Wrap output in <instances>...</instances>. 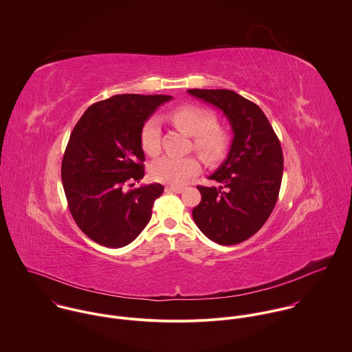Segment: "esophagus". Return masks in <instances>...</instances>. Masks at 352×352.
<instances>
[{
	"label": "esophagus",
	"instance_id": "34e87169",
	"mask_svg": "<svg viewBox=\"0 0 352 352\" xmlns=\"http://www.w3.org/2000/svg\"><path fill=\"white\" fill-rule=\"evenodd\" d=\"M184 190V187H180V186H166L165 187V191L166 192H182Z\"/></svg>",
	"mask_w": 352,
	"mask_h": 352
}]
</instances>
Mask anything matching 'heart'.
I'll list each match as a JSON object with an SVG mask.
<instances>
[{
  "mask_svg": "<svg viewBox=\"0 0 352 352\" xmlns=\"http://www.w3.org/2000/svg\"><path fill=\"white\" fill-rule=\"evenodd\" d=\"M169 118L188 135L194 136V148L209 164L221 161L230 146L227 132L217 125L213 113L198 107H180ZM140 144L146 154L155 155L161 150V122L147 118L140 129ZM199 161L194 155H164L150 165V176L160 183L182 184L199 172Z\"/></svg>",
  "mask_w": 352,
  "mask_h": 352,
  "instance_id": "obj_1",
  "label": "heart"
}]
</instances>
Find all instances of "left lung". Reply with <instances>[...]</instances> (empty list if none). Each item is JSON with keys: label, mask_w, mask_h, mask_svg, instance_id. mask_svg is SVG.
I'll use <instances>...</instances> for the list:
<instances>
[{"label": "left lung", "mask_w": 352, "mask_h": 352, "mask_svg": "<svg viewBox=\"0 0 352 352\" xmlns=\"http://www.w3.org/2000/svg\"><path fill=\"white\" fill-rule=\"evenodd\" d=\"M228 118L234 139L226 161L209 176L219 187L198 186L192 219L210 240L231 245L256 234L272 214L283 179V150L258 105L231 90H187Z\"/></svg>", "instance_id": "8db88e82"}]
</instances>
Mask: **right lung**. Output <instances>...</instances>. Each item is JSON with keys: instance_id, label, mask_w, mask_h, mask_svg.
I'll list each match as a JSON object with an SVG mask.
<instances>
[{"instance_id": "right-lung-1", "label": "right lung", "mask_w": 352, "mask_h": 352, "mask_svg": "<svg viewBox=\"0 0 352 352\" xmlns=\"http://www.w3.org/2000/svg\"><path fill=\"white\" fill-rule=\"evenodd\" d=\"M170 96L121 94L91 105L67 144L61 180L78 227L96 243L118 248L133 241L151 219L158 183L124 191L143 179L140 129Z\"/></svg>"}]
</instances>
